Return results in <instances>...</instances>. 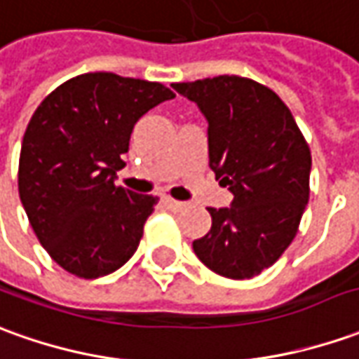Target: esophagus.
<instances>
[{"mask_svg": "<svg viewBox=\"0 0 359 359\" xmlns=\"http://www.w3.org/2000/svg\"><path fill=\"white\" fill-rule=\"evenodd\" d=\"M165 204H167V206H169L170 210H182V208H184V206H187V204H184V202H180V200L170 198V196H167V198H165Z\"/></svg>", "mask_w": 359, "mask_h": 359, "instance_id": "obj_1", "label": "esophagus"}]
</instances>
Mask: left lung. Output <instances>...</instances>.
Instances as JSON below:
<instances>
[{
	"mask_svg": "<svg viewBox=\"0 0 359 359\" xmlns=\"http://www.w3.org/2000/svg\"><path fill=\"white\" fill-rule=\"evenodd\" d=\"M208 121L210 169L233 200L208 208L210 231L192 241L208 269L251 279L291 245L309 204L311 149L273 90L241 76L172 84Z\"/></svg>",
	"mask_w": 359,
	"mask_h": 359,
	"instance_id": "left-lung-1",
	"label": "left lung"
}]
</instances>
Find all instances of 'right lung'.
Returning a JSON list of instances; mask_svg holds the SVG:
<instances>
[{"mask_svg":"<svg viewBox=\"0 0 359 359\" xmlns=\"http://www.w3.org/2000/svg\"><path fill=\"white\" fill-rule=\"evenodd\" d=\"M175 94L159 82L88 72L53 90L27 126L19 198L46 253L82 279L135 253L155 196L116 184L133 126Z\"/></svg>","mask_w":359,"mask_h":359,"instance_id":"obj_1","label":"right lung"}]
</instances>
